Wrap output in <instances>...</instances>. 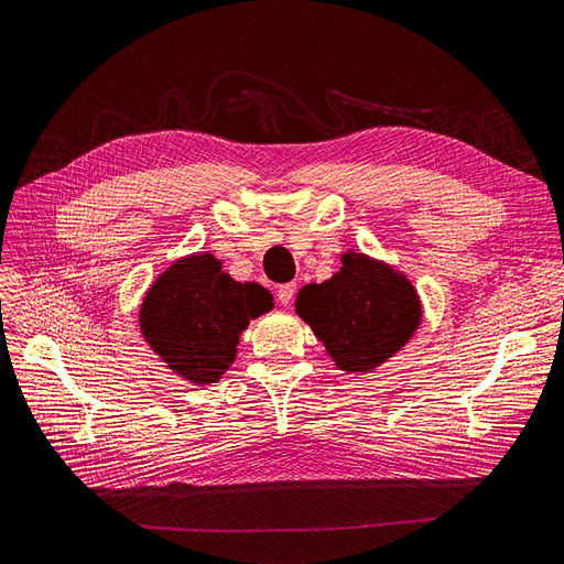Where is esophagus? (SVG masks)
Here are the masks:
<instances>
[{
  "label": "esophagus",
  "mask_w": 564,
  "mask_h": 564,
  "mask_svg": "<svg viewBox=\"0 0 564 564\" xmlns=\"http://www.w3.org/2000/svg\"><path fill=\"white\" fill-rule=\"evenodd\" d=\"M294 294H296V284L291 282V284H282L280 289H278V301H280V305H289L291 301H294Z\"/></svg>",
  "instance_id": "1"
}]
</instances>
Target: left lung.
Masks as SVG:
<instances>
[{
    "label": "left lung",
    "instance_id": "8db88e82",
    "mask_svg": "<svg viewBox=\"0 0 564 564\" xmlns=\"http://www.w3.org/2000/svg\"><path fill=\"white\" fill-rule=\"evenodd\" d=\"M340 261V273L299 291L296 312L337 368L370 372L414 335L421 303L410 280L393 268L356 252Z\"/></svg>",
    "mask_w": 564,
    "mask_h": 564
}]
</instances>
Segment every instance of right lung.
Wrapping results in <instances>:
<instances>
[{"label":"right lung","instance_id":"obj_1","mask_svg":"<svg viewBox=\"0 0 564 564\" xmlns=\"http://www.w3.org/2000/svg\"><path fill=\"white\" fill-rule=\"evenodd\" d=\"M270 307L268 289L231 280L213 254H194L175 261L150 286L141 330L171 370L206 387L231 366L250 319Z\"/></svg>","mask_w":564,"mask_h":564}]
</instances>
